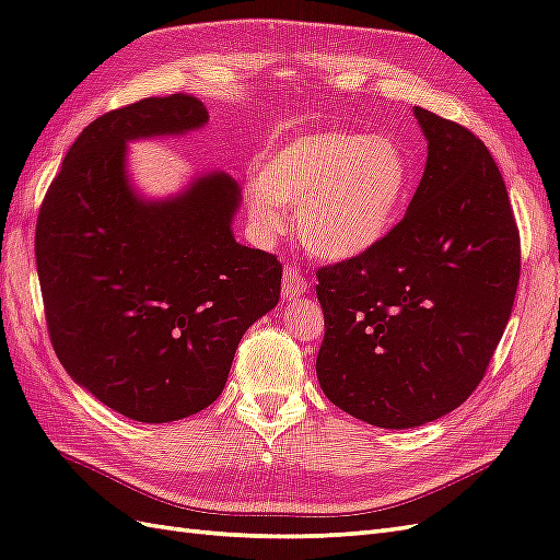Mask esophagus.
<instances>
[{
	"instance_id": "obj_1",
	"label": "esophagus",
	"mask_w": 560,
	"mask_h": 560,
	"mask_svg": "<svg viewBox=\"0 0 560 560\" xmlns=\"http://www.w3.org/2000/svg\"><path fill=\"white\" fill-rule=\"evenodd\" d=\"M306 290H308V282L302 276V270L284 268V272H282V296L288 299V302H292V299L306 294Z\"/></svg>"
}]
</instances>
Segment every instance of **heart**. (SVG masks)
Instances as JSON below:
<instances>
[{
  "label": "heart",
  "instance_id": "heart-1",
  "mask_svg": "<svg viewBox=\"0 0 560 560\" xmlns=\"http://www.w3.org/2000/svg\"><path fill=\"white\" fill-rule=\"evenodd\" d=\"M413 189V168L389 135L323 130L272 149L256 166L247 215L258 233H276L280 209H296L299 237L311 254L349 261L383 242Z\"/></svg>",
  "mask_w": 560,
  "mask_h": 560
}]
</instances>
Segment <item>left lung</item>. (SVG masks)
Masks as SVG:
<instances>
[{"label": "left lung", "instance_id": "left-lung-1", "mask_svg": "<svg viewBox=\"0 0 560 560\" xmlns=\"http://www.w3.org/2000/svg\"><path fill=\"white\" fill-rule=\"evenodd\" d=\"M413 114L428 163L406 215L375 249L316 272L325 397L389 430L425 425L470 397L521 278V233L489 149L454 120Z\"/></svg>", "mask_w": 560, "mask_h": 560}]
</instances>
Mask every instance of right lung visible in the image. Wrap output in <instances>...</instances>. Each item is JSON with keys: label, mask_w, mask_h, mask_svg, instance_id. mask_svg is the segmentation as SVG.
Masks as SVG:
<instances>
[{"label": "right lung", "mask_w": 560, "mask_h": 560, "mask_svg": "<svg viewBox=\"0 0 560 560\" xmlns=\"http://www.w3.org/2000/svg\"><path fill=\"white\" fill-rule=\"evenodd\" d=\"M197 97L114 108L80 132L35 230L51 347L80 387L138 422L211 406L242 335L278 304V256L235 242L240 187L203 173L185 192L142 199L126 144L207 126Z\"/></svg>", "instance_id": "right-lung-1"}]
</instances>
